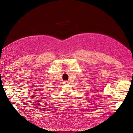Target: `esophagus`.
I'll return each mask as SVG.
<instances>
[{
	"instance_id": "1",
	"label": "esophagus",
	"mask_w": 133,
	"mask_h": 133,
	"mask_svg": "<svg viewBox=\"0 0 133 133\" xmlns=\"http://www.w3.org/2000/svg\"><path fill=\"white\" fill-rule=\"evenodd\" d=\"M64 84H69V82H68V81H65L64 82Z\"/></svg>"
}]
</instances>
